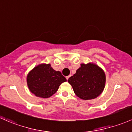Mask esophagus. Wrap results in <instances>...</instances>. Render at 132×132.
<instances>
[{
  "label": "esophagus",
  "mask_w": 132,
  "mask_h": 132,
  "mask_svg": "<svg viewBox=\"0 0 132 132\" xmlns=\"http://www.w3.org/2000/svg\"><path fill=\"white\" fill-rule=\"evenodd\" d=\"M70 76H67V77H66V79H67V80H68V79H69V77H70Z\"/></svg>",
  "instance_id": "obj_1"
}]
</instances>
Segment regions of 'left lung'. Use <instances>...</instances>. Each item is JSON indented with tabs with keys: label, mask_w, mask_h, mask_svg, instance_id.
I'll return each instance as SVG.
<instances>
[{
	"label": "left lung",
	"mask_w": 132,
	"mask_h": 132,
	"mask_svg": "<svg viewBox=\"0 0 132 132\" xmlns=\"http://www.w3.org/2000/svg\"><path fill=\"white\" fill-rule=\"evenodd\" d=\"M75 94L83 100H92L100 95L105 84V75L102 69L94 63L81 64L76 73L69 77Z\"/></svg>",
	"instance_id": "1"
}]
</instances>
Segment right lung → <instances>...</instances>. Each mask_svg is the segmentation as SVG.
Returning a JSON list of instances; mask_svg holds the SVG:
<instances>
[{
	"label": "right lung",
	"instance_id": "right-lung-1",
	"mask_svg": "<svg viewBox=\"0 0 132 132\" xmlns=\"http://www.w3.org/2000/svg\"><path fill=\"white\" fill-rule=\"evenodd\" d=\"M30 91L37 96L48 98L57 92L60 85L67 81L59 71H55L50 64H41L28 73L27 78Z\"/></svg>",
	"mask_w": 132,
	"mask_h": 132
}]
</instances>
